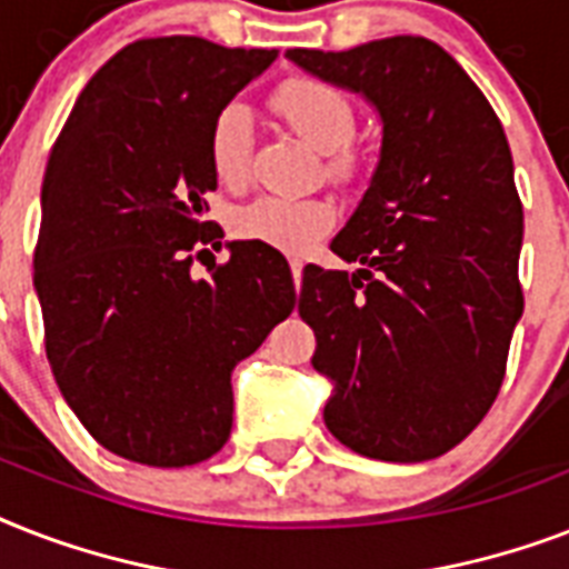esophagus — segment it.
<instances>
[{"mask_svg": "<svg viewBox=\"0 0 569 569\" xmlns=\"http://www.w3.org/2000/svg\"><path fill=\"white\" fill-rule=\"evenodd\" d=\"M301 274H303V262L301 259H292V280L298 289H301Z\"/></svg>", "mask_w": 569, "mask_h": 569, "instance_id": "1", "label": "esophagus"}]
</instances>
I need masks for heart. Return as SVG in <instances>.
<instances>
[{"instance_id":"heart-1","label":"heart","mask_w":569,"mask_h":569,"mask_svg":"<svg viewBox=\"0 0 569 569\" xmlns=\"http://www.w3.org/2000/svg\"><path fill=\"white\" fill-rule=\"evenodd\" d=\"M271 111L286 127L321 150L325 177L337 186H355L363 177V156L348 144L355 136V106L346 93L321 79H289L271 93ZM206 153L214 180L241 189L253 164V127L248 109L227 106L214 114ZM337 212L319 197H257L232 214V232L241 241H257L280 253H303L325 232L333 230Z\"/></svg>"}]
</instances>
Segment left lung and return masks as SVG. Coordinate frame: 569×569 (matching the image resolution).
Returning <instances> with one entry per match:
<instances>
[{
  "label": "left lung",
  "instance_id": "left-lung-1",
  "mask_svg": "<svg viewBox=\"0 0 569 569\" xmlns=\"http://www.w3.org/2000/svg\"><path fill=\"white\" fill-rule=\"evenodd\" d=\"M383 120L372 186L330 250L357 274L303 268L298 312L333 380L325 425L375 460L455 449L493 407L522 316V203L505 129L467 70L428 38L348 52L289 49Z\"/></svg>",
  "mask_w": 569,
  "mask_h": 569
}]
</instances>
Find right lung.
I'll list each match as a JSON object with an SVG mask.
<instances>
[{"mask_svg": "<svg viewBox=\"0 0 569 569\" xmlns=\"http://www.w3.org/2000/svg\"><path fill=\"white\" fill-rule=\"evenodd\" d=\"M277 49L171 34L111 56L79 93L40 191L34 292L61 396L93 440L191 467L230 440L232 366L295 310L289 262L206 221L214 114Z\"/></svg>", "mask_w": 569, "mask_h": 569, "instance_id": "right-lung-1", "label": "right lung"}]
</instances>
